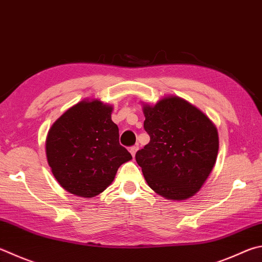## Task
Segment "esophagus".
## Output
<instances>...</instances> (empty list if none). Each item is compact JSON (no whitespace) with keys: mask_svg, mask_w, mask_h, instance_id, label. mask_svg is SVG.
I'll return each instance as SVG.
<instances>
[{"mask_svg":"<svg viewBox=\"0 0 262 262\" xmlns=\"http://www.w3.org/2000/svg\"><path fill=\"white\" fill-rule=\"evenodd\" d=\"M137 150H139V147H137V146H130L129 152H130L133 157H135V154H136Z\"/></svg>","mask_w":262,"mask_h":262,"instance_id":"34e87169","label":"esophagus"}]
</instances>
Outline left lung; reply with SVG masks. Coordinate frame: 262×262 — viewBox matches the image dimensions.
<instances>
[{
	"instance_id": "1",
	"label": "left lung",
	"mask_w": 262,
	"mask_h": 262,
	"mask_svg": "<svg viewBox=\"0 0 262 262\" xmlns=\"http://www.w3.org/2000/svg\"><path fill=\"white\" fill-rule=\"evenodd\" d=\"M150 142L136 152L146 183L172 201L192 197L216 161L219 135L207 116L178 96L143 105Z\"/></svg>"
}]
</instances>
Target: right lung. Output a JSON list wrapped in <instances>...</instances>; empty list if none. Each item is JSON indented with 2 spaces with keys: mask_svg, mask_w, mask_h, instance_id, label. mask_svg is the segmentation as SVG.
I'll return each mask as SVG.
<instances>
[{
  "mask_svg": "<svg viewBox=\"0 0 262 262\" xmlns=\"http://www.w3.org/2000/svg\"><path fill=\"white\" fill-rule=\"evenodd\" d=\"M112 110L98 99H83L52 123L46 140L47 160L70 193L97 196L112 183L118 168L132 159L119 143Z\"/></svg>",
  "mask_w": 262,
  "mask_h": 262,
  "instance_id": "add662e5",
  "label": "right lung"
}]
</instances>
